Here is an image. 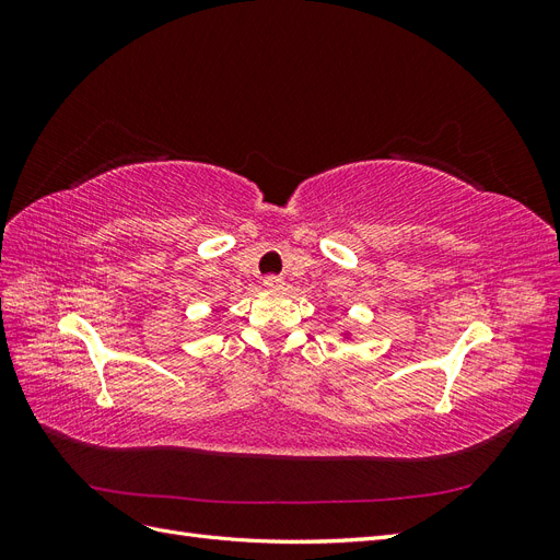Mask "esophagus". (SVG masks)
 <instances>
[{
  "label": "esophagus",
  "mask_w": 560,
  "mask_h": 560,
  "mask_svg": "<svg viewBox=\"0 0 560 560\" xmlns=\"http://www.w3.org/2000/svg\"><path fill=\"white\" fill-rule=\"evenodd\" d=\"M264 284L268 287V290H280V287L284 284V280L280 276H266Z\"/></svg>",
  "instance_id": "obj_1"
}]
</instances>
